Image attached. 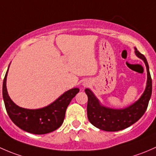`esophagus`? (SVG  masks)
<instances>
[{"instance_id": "esophagus-1", "label": "esophagus", "mask_w": 156, "mask_h": 156, "mask_svg": "<svg viewBox=\"0 0 156 156\" xmlns=\"http://www.w3.org/2000/svg\"><path fill=\"white\" fill-rule=\"evenodd\" d=\"M83 86H84V87H86V86H89V82H87V81H85V82H83Z\"/></svg>"}]
</instances>
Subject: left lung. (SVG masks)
I'll return each mask as SVG.
<instances>
[{
    "label": "left lung",
    "mask_w": 156,
    "mask_h": 156,
    "mask_svg": "<svg viewBox=\"0 0 156 156\" xmlns=\"http://www.w3.org/2000/svg\"><path fill=\"white\" fill-rule=\"evenodd\" d=\"M136 55L144 61L147 67V81L144 93L137 101L126 108L114 109L104 106L89 89L85 91L88 96L87 115L89 122L99 129L106 131H117L131 126L142 117L147 110L152 94V79L149 65L145 56L136 48Z\"/></svg>",
    "instance_id": "obj_1"
}]
</instances>
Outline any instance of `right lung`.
Listing matches in <instances>:
<instances>
[{
    "label": "right lung",
    "mask_w": 156,
    "mask_h": 156,
    "mask_svg": "<svg viewBox=\"0 0 156 156\" xmlns=\"http://www.w3.org/2000/svg\"><path fill=\"white\" fill-rule=\"evenodd\" d=\"M9 67L3 83V98L6 112L12 122L21 129L34 134H47L58 128L65 119L67 106L80 89L73 88L65 91L55 101L42 108H23L16 105L8 94L6 76Z\"/></svg>",
    "instance_id": "right-lung-1"
}]
</instances>
